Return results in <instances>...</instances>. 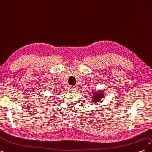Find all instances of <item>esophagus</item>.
<instances>
[{
	"label": "esophagus",
	"instance_id": "obj_1",
	"mask_svg": "<svg viewBox=\"0 0 152 152\" xmlns=\"http://www.w3.org/2000/svg\"><path fill=\"white\" fill-rule=\"evenodd\" d=\"M75 87H74V86H69V87H68V90H70V91H74L75 89Z\"/></svg>",
	"mask_w": 152,
	"mask_h": 152
}]
</instances>
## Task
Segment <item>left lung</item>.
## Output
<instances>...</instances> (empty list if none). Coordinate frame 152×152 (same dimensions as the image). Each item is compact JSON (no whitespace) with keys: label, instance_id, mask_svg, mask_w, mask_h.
<instances>
[{"label":"left lung","instance_id":"8db88e82","mask_svg":"<svg viewBox=\"0 0 152 152\" xmlns=\"http://www.w3.org/2000/svg\"><path fill=\"white\" fill-rule=\"evenodd\" d=\"M94 93V92H93ZM94 96H93V102L94 103L98 102L99 100L102 99V97H103V93H102V91L98 92V93H94Z\"/></svg>","mask_w":152,"mask_h":152}]
</instances>
